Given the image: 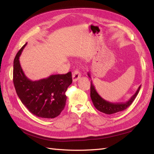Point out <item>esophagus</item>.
<instances>
[{
	"label": "esophagus",
	"mask_w": 154,
	"mask_h": 154,
	"mask_svg": "<svg viewBox=\"0 0 154 154\" xmlns=\"http://www.w3.org/2000/svg\"><path fill=\"white\" fill-rule=\"evenodd\" d=\"M81 76V74L80 73V71L79 70H75L73 73V75H72V78H73V81L74 82L77 81L78 79H79Z\"/></svg>",
	"instance_id": "34e87169"
}]
</instances>
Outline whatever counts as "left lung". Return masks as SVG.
I'll return each mask as SVG.
<instances>
[{
	"instance_id": "obj_1",
	"label": "left lung",
	"mask_w": 154,
	"mask_h": 154,
	"mask_svg": "<svg viewBox=\"0 0 154 154\" xmlns=\"http://www.w3.org/2000/svg\"><path fill=\"white\" fill-rule=\"evenodd\" d=\"M88 76L91 78L90 74L88 73ZM140 85L138 90L136 92V93L134 94V95L130 98L129 100L126 101V102L124 103H110L104 100L101 97L95 89V87H94V85L92 83V81H91V100L93 101V103L94 104V107L96 109L99 110L100 112H102L103 113H105L106 114H112L116 112H120V111H122L127 109L128 107L130 106L133 101L134 100L135 98L136 97L137 94H138L139 91L140 89Z\"/></svg>"
}]
</instances>
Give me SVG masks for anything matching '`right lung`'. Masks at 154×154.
<instances>
[{
    "label": "right lung",
    "mask_w": 154,
    "mask_h": 154,
    "mask_svg": "<svg viewBox=\"0 0 154 154\" xmlns=\"http://www.w3.org/2000/svg\"><path fill=\"white\" fill-rule=\"evenodd\" d=\"M27 43L18 51L14 60L13 83L19 99L34 115L54 119L60 114L66 103L65 92L72 83L71 73L52 75L45 79L31 81L26 76L19 57Z\"/></svg>",
    "instance_id": "1"
}]
</instances>
